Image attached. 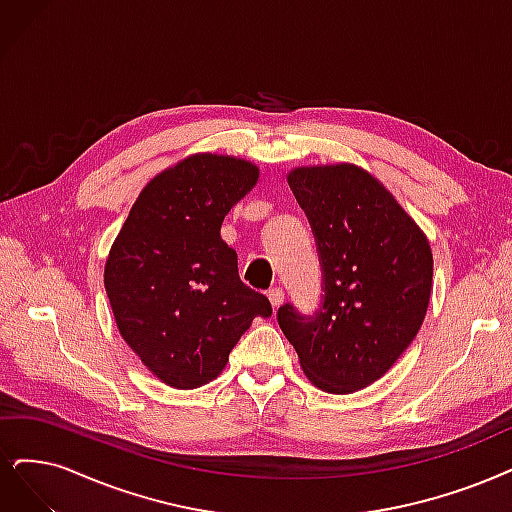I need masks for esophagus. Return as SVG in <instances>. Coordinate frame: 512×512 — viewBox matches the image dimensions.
I'll return each mask as SVG.
<instances>
[{
  "label": "esophagus",
  "mask_w": 512,
  "mask_h": 512,
  "mask_svg": "<svg viewBox=\"0 0 512 512\" xmlns=\"http://www.w3.org/2000/svg\"><path fill=\"white\" fill-rule=\"evenodd\" d=\"M268 299H270V304L274 306V308H278L282 301H285V291H282V287H272L270 291H268Z\"/></svg>",
  "instance_id": "obj_1"
}]
</instances>
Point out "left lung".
<instances>
[{
  "mask_svg": "<svg viewBox=\"0 0 512 512\" xmlns=\"http://www.w3.org/2000/svg\"><path fill=\"white\" fill-rule=\"evenodd\" d=\"M289 187L312 227L323 295L312 314L280 306L278 325L314 386L361 390L399 361L424 323L430 244L363 168H295Z\"/></svg>",
  "mask_w": 512,
  "mask_h": 512,
  "instance_id": "left-lung-1",
  "label": "left lung"
}]
</instances>
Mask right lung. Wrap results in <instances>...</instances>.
<instances>
[{"label":"right lung","mask_w":512,"mask_h":512,"mask_svg":"<svg viewBox=\"0 0 512 512\" xmlns=\"http://www.w3.org/2000/svg\"><path fill=\"white\" fill-rule=\"evenodd\" d=\"M257 177L251 162L189 156L145 185L111 246L105 291L118 329L168 386L211 382L253 318L272 316L219 234Z\"/></svg>","instance_id":"1"}]
</instances>
